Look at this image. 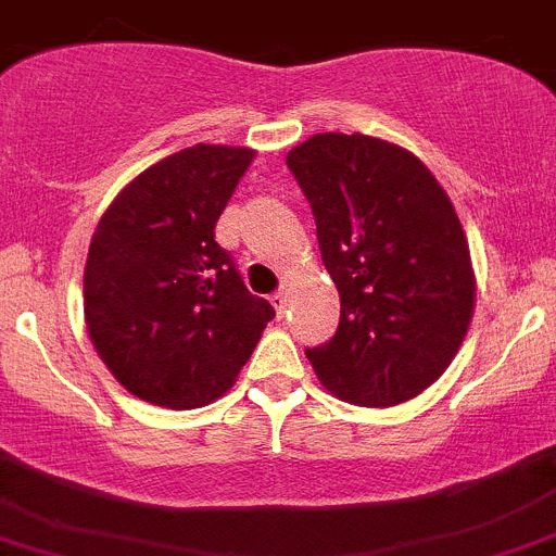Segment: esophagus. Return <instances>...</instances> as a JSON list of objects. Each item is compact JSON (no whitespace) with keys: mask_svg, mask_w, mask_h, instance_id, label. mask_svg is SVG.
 I'll use <instances>...</instances> for the list:
<instances>
[{"mask_svg":"<svg viewBox=\"0 0 556 556\" xmlns=\"http://www.w3.org/2000/svg\"><path fill=\"white\" fill-rule=\"evenodd\" d=\"M271 304H274V309H277L279 317H285V312H288V306H290V295H288V290H282V293L271 295Z\"/></svg>","mask_w":556,"mask_h":556,"instance_id":"obj_1","label":"esophagus"}]
</instances>
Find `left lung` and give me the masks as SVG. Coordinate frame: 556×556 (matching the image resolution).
Listing matches in <instances>:
<instances>
[{
	"label": "left lung",
	"instance_id": "left-lung-1",
	"mask_svg": "<svg viewBox=\"0 0 556 556\" xmlns=\"http://www.w3.org/2000/svg\"><path fill=\"white\" fill-rule=\"evenodd\" d=\"M341 299L336 336L306 350L328 392L384 408L428 390L476 306L468 239L414 153L366 134H314L288 153Z\"/></svg>",
	"mask_w": 556,
	"mask_h": 556
}]
</instances>
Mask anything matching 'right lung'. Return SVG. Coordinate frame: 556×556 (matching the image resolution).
<instances>
[{
  "mask_svg": "<svg viewBox=\"0 0 556 556\" xmlns=\"http://www.w3.org/2000/svg\"><path fill=\"white\" fill-rule=\"evenodd\" d=\"M250 148L193 144L131 179L93 231L83 274L91 344L131 395L201 408L226 395L274 317L244 288L215 223Z\"/></svg>",
  "mask_w": 556,
  "mask_h": 556,
  "instance_id": "add662e5",
  "label": "right lung"
}]
</instances>
